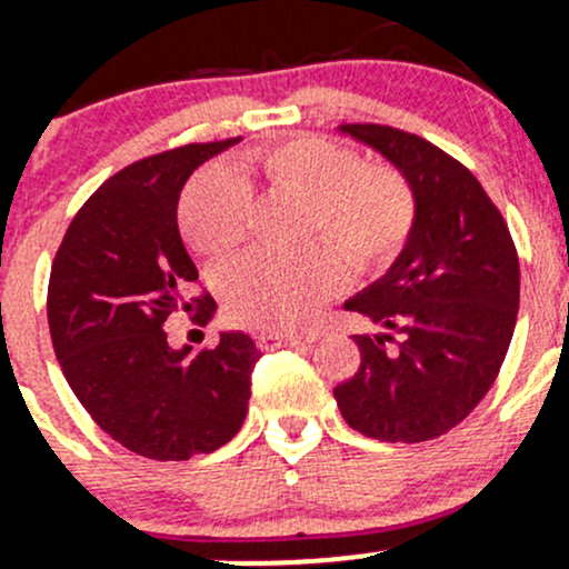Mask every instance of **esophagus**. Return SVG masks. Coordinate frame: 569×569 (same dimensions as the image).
I'll return each instance as SVG.
<instances>
[{
	"label": "esophagus",
	"mask_w": 569,
	"mask_h": 569,
	"mask_svg": "<svg viewBox=\"0 0 569 569\" xmlns=\"http://www.w3.org/2000/svg\"><path fill=\"white\" fill-rule=\"evenodd\" d=\"M310 339L307 337H293V335H276V331H262L257 335V345L259 348L270 350V348H297V345H307Z\"/></svg>",
	"instance_id": "obj_1"
}]
</instances>
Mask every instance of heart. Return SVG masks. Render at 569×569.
<instances>
[{
	"instance_id": "b5f03b06",
	"label": "heart",
	"mask_w": 569,
	"mask_h": 569,
	"mask_svg": "<svg viewBox=\"0 0 569 569\" xmlns=\"http://www.w3.org/2000/svg\"><path fill=\"white\" fill-rule=\"evenodd\" d=\"M253 179L305 200L310 206L307 234H323L352 270L388 264L407 243L415 221L411 189L396 171L363 166L337 141L297 136L264 152L243 154L232 162V171L213 168L187 187L179 224L194 251L224 257L240 246L248 219L246 184ZM333 249L312 243L286 257L264 251L238 257L219 276L227 316L251 329H307L348 278L343 256Z\"/></svg>"
}]
</instances>
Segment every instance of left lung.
Returning a JSON list of instances; mask_svg holds the SVG:
<instances>
[{
  "instance_id": "obj_1",
  "label": "left lung",
  "mask_w": 569,
  "mask_h": 569,
  "mask_svg": "<svg viewBox=\"0 0 569 569\" xmlns=\"http://www.w3.org/2000/svg\"><path fill=\"white\" fill-rule=\"evenodd\" d=\"M339 133L403 176L415 221L390 270L345 302L382 331L352 337L361 367L335 388L337 407L369 439H436L471 415L502 367L519 312L516 246L476 176L439 147L388 126Z\"/></svg>"
}]
</instances>
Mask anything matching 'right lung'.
I'll use <instances>...</instances> for the list:
<instances>
[{"label": "right lung", "instance_id": "1", "mask_svg": "<svg viewBox=\"0 0 569 569\" xmlns=\"http://www.w3.org/2000/svg\"><path fill=\"white\" fill-rule=\"evenodd\" d=\"M240 139L189 143L122 168L90 194L58 248L48 289L53 350L69 388L103 433L152 460H189L234 439L259 348L243 331L171 348V312L206 323L211 297L189 299L198 267L179 234L181 189Z\"/></svg>", "mask_w": 569, "mask_h": 569}]
</instances>
